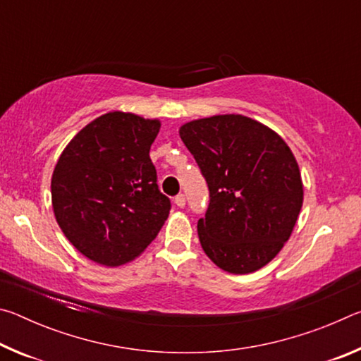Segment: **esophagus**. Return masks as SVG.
Here are the masks:
<instances>
[{
	"label": "esophagus",
	"mask_w": 361,
	"mask_h": 361,
	"mask_svg": "<svg viewBox=\"0 0 361 361\" xmlns=\"http://www.w3.org/2000/svg\"><path fill=\"white\" fill-rule=\"evenodd\" d=\"M175 204H176V207H180V209H183V207L186 205V197L183 194H178L175 197Z\"/></svg>",
	"instance_id": "1"
}]
</instances>
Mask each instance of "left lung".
<instances>
[{
	"instance_id": "8db88e82",
	"label": "left lung",
	"mask_w": 361,
	"mask_h": 361,
	"mask_svg": "<svg viewBox=\"0 0 361 361\" xmlns=\"http://www.w3.org/2000/svg\"><path fill=\"white\" fill-rule=\"evenodd\" d=\"M210 189L197 234L205 255L231 274L264 267L291 237L302 207L301 172L285 140L242 114L180 127Z\"/></svg>"
}]
</instances>
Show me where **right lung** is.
Listing matches in <instances>:
<instances>
[{"label":"right lung","instance_id":"1","mask_svg":"<svg viewBox=\"0 0 361 361\" xmlns=\"http://www.w3.org/2000/svg\"><path fill=\"white\" fill-rule=\"evenodd\" d=\"M159 129V119L102 114L71 138L54 167V215L71 245L97 264L138 258L166 223L170 200L149 159Z\"/></svg>","mask_w":361,"mask_h":361}]
</instances>
